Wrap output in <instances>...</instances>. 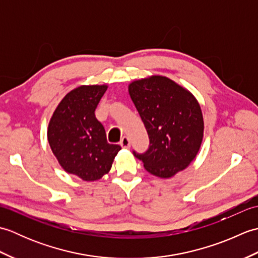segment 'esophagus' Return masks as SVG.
Masks as SVG:
<instances>
[{
    "mask_svg": "<svg viewBox=\"0 0 258 258\" xmlns=\"http://www.w3.org/2000/svg\"><path fill=\"white\" fill-rule=\"evenodd\" d=\"M120 146L124 147V149H128V147L131 146V142H130V139L127 138V136H124V138L122 139V141H120Z\"/></svg>",
    "mask_w": 258,
    "mask_h": 258,
    "instance_id": "esophagus-1",
    "label": "esophagus"
}]
</instances>
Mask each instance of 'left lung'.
I'll return each instance as SVG.
<instances>
[{"instance_id":"8db88e82","label":"left lung","mask_w":258,"mask_h":258,"mask_svg":"<svg viewBox=\"0 0 258 258\" xmlns=\"http://www.w3.org/2000/svg\"><path fill=\"white\" fill-rule=\"evenodd\" d=\"M128 94L150 136V149L134 155L150 174L173 177L189 165L201 149L204 119L199 101L163 75L131 82Z\"/></svg>"}]
</instances>
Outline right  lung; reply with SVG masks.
<instances>
[{
	"mask_svg": "<svg viewBox=\"0 0 258 258\" xmlns=\"http://www.w3.org/2000/svg\"><path fill=\"white\" fill-rule=\"evenodd\" d=\"M107 84L80 85L69 92L53 112L47 140L59 165L85 182H94L112 167L119 145L108 144L95 108Z\"/></svg>",
	"mask_w": 258,
	"mask_h": 258,
	"instance_id": "1",
	"label": "right lung"
}]
</instances>
